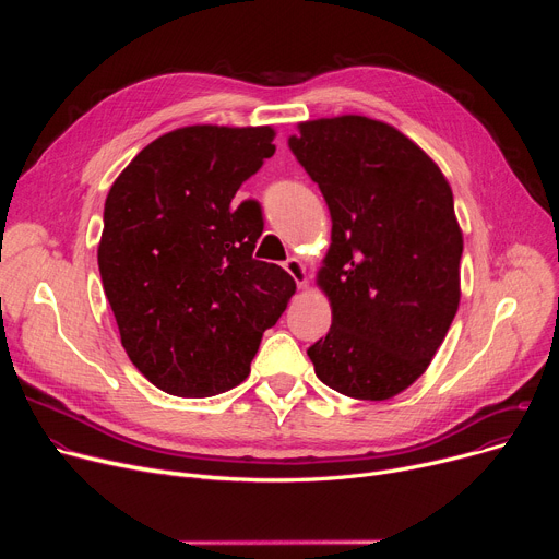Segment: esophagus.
I'll use <instances>...</instances> for the list:
<instances>
[{
    "mask_svg": "<svg viewBox=\"0 0 559 559\" xmlns=\"http://www.w3.org/2000/svg\"><path fill=\"white\" fill-rule=\"evenodd\" d=\"M283 267H285V272H287L292 278L297 281V285H299V287H304V285L308 283V274H306V267H304V262H301L299 258H295V255L287 258V260L283 262Z\"/></svg>",
    "mask_w": 559,
    "mask_h": 559,
    "instance_id": "1",
    "label": "esophagus"
}]
</instances>
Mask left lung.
I'll list each match as a JSON object with an SVG mask.
<instances>
[{
	"instance_id": "obj_1",
	"label": "left lung",
	"mask_w": 559,
	"mask_h": 559,
	"mask_svg": "<svg viewBox=\"0 0 559 559\" xmlns=\"http://www.w3.org/2000/svg\"><path fill=\"white\" fill-rule=\"evenodd\" d=\"M289 150L333 219L317 274L333 324L308 348L314 373L350 399H392L428 369L460 306L451 186L421 146L362 115L301 122Z\"/></svg>"
}]
</instances>
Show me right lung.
<instances>
[{
	"instance_id": "right-lung-1",
	"label": "right lung",
	"mask_w": 559,
	"mask_h": 559,
	"mask_svg": "<svg viewBox=\"0 0 559 559\" xmlns=\"http://www.w3.org/2000/svg\"><path fill=\"white\" fill-rule=\"evenodd\" d=\"M272 127L169 131L110 186L97 249L122 346L174 396H215L249 376L262 333L295 295L278 264L253 258L255 201L233 197L276 146Z\"/></svg>"
}]
</instances>
